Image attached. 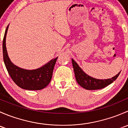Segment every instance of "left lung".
<instances>
[{
  "label": "left lung",
  "mask_w": 128,
  "mask_h": 128,
  "mask_svg": "<svg viewBox=\"0 0 128 128\" xmlns=\"http://www.w3.org/2000/svg\"><path fill=\"white\" fill-rule=\"evenodd\" d=\"M72 62L77 83L81 87L87 90H98L106 87L116 79L121 72H120L118 74L112 77V78L104 80L97 79L86 74L73 59H72Z\"/></svg>",
  "instance_id": "1"
}]
</instances>
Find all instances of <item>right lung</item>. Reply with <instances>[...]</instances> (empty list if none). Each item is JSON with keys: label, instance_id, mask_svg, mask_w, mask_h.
<instances>
[{"label": "right lung", "instance_id": "obj_1", "mask_svg": "<svg viewBox=\"0 0 128 128\" xmlns=\"http://www.w3.org/2000/svg\"><path fill=\"white\" fill-rule=\"evenodd\" d=\"M8 25L5 32L3 40V58L8 74L18 87L29 90H38L45 88L50 84L54 68L58 57L52 59L41 68L34 70H26L14 65L9 59L6 48V35Z\"/></svg>", "mask_w": 128, "mask_h": 128}]
</instances>
